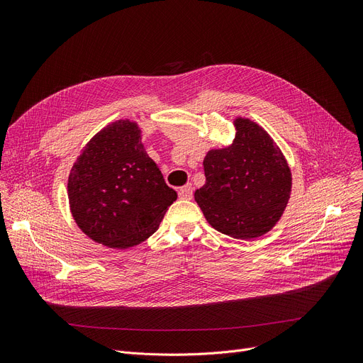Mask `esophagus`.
<instances>
[{"label":"esophagus","instance_id":"1","mask_svg":"<svg viewBox=\"0 0 363 363\" xmlns=\"http://www.w3.org/2000/svg\"><path fill=\"white\" fill-rule=\"evenodd\" d=\"M178 196L181 200H191L193 199V186L191 184H188L182 188L178 189Z\"/></svg>","mask_w":363,"mask_h":363}]
</instances>
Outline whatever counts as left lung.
Returning a JSON list of instances; mask_svg holds the SVG:
<instances>
[{
	"instance_id": "8db88e82",
	"label": "left lung",
	"mask_w": 363,
	"mask_h": 363,
	"mask_svg": "<svg viewBox=\"0 0 363 363\" xmlns=\"http://www.w3.org/2000/svg\"><path fill=\"white\" fill-rule=\"evenodd\" d=\"M234 126L231 145L207 151L203 160L206 184L194 199L216 231L253 240L281 219L291 194V170L260 125L235 118Z\"/></svg>"
}]
</instances>
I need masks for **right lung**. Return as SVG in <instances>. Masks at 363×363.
I'll return each instance as SVG.
<instances>
[{
  "mask_svg": "<svg viewBox=\"0 0 363 363\" xmlns=\"http://www.w3.org/2000/svg\"><path fill=\"white\" fill-rule=\"evenodd\" d=\"M72 216L81 231L110 249L147 240L178 197L141 143L137 122L116 121L89 140L67 179Z\"/></svg>",
  "mask_w": 363,
  "mask_h": 363,
  "instance_id": "add662e5",
  "label": "right lung"
}]
</instances>
